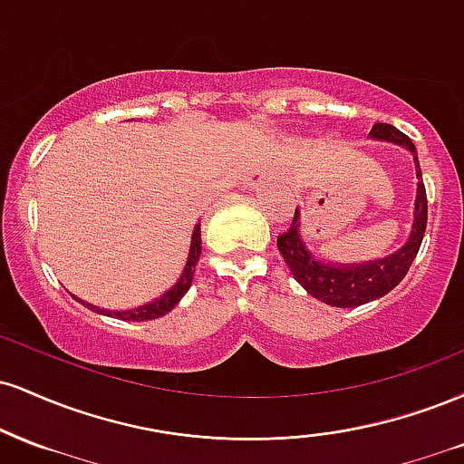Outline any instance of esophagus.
<instances>
[{
	"mask_svg": "<svg viewBox=\"0 0 464 464\" xmlns=\"http://www.w3.org/2000/svg\"><path fill=\"white\" fill-rule=\"evenodd\" d=\"M262 183H264V174H255V177H250L246 183H244V188H246V189H257Z\"/></svg>",
	"mask_w": 464,
	"mask_h": 464,
	"instance_id": "1",
	"label": "esophagus"
}]
</instances>
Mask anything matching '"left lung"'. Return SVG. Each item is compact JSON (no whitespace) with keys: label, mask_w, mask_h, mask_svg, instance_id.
Wrapping results in <instances>:
<instances>
[{"label":"left lung","mask_w":464,"mask_h":464,"mask_svg":"<svg viewBox=\"0 0 464 464\" xmlns=\"http://www.w3.org/2000/svg\"><path fill=\"white\" fill-rule=\"evenodd\" d=\"M371 140L388 141L395 146L406 148L414 159V172H417V198H414L412 209V228L401 248L386 257L371 259L362 264H338L329 259L318 257L310 248L305 236H303L301 209L295 211L290 231L276 237V246L284 255L287 268L292 276L305 287L307 295L314 299L327 303L332 307H358L364 303L382 299L392 287L399 285L408 273L410 264L417 257L420 242L425 236V225H428V196H425V185L420 179V165L417 157V148L410 141L408 135L397 130L391 124H375L369 132Z\"/></svg>","instance_id":"left-lung-1"}]
</instances>
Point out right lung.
<instances>
[{
    "mask_svg": "<svg viewBox=\"0 0 464 464\" xmlns=\"http://www.w3.org/2000/svg\"><path fill=\"white\" fill-rule=\"evenodd\" d=\"M202 253V239H200V222L194 227V233H191V244H189V255L188 262H185L183 273H180L179 281L169 287L168 292H163L159 299H154L150 303H143L140 307H132V310H104V307L92 305V303H84L78 296H73L78 303H82L84 307H89L92 312L104 314V316L111 318H120V321H132V323H141V321H154V318H161L168 312H172L174 307L179 305V301L188 295V290L191 287V281H194V273H196V264H198Z\"/></svg>",
    "mask_w": 464,
    "mask_h": 464,
    "instance_id": "1",
    "label": "right lung"
}]
</instances>
